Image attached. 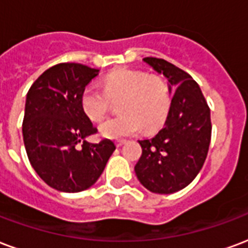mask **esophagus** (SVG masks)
I'll use <instances>...</instances> for the list:
<instances>
[{"label":"esophagus","instance_id":"1","mask_svg":"<svg viewBox=\"0 0 248 248\" xmlns=\"http://www.w3.org/2000/svg\"><path fill=\"white\" fill-rule=\"evenodd\" d=\"M126 142H127L126 139H122V140H117V142H115V146H117V147H121V146H124Z\"/></svg>","mask_w":248,"mask_h":248}]
</instances>
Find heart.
I'll use <instances>...</instances> for the list:
<instances>
[{
	"label": "heart",
	"instance_id": "heart-1",
	"mask_svg": "<svg viewBox=\"0 0 248 248\" xmlns=\"http://www.w3.org/2000/svg\"><path fill=\"white\" fill-rule=\"evenodd\" d=\"M104 89L89 84L81 93V108L88 118L98 122L105 117L112 101H119L118 117L104 121L98 131L108 139H119L139 133L142 127L152 131L166 119L170 105L167 82L143 71L119 68L104 78Z\"/></svg>",
	"mask_w": 248,
	"mask_h": 248
}]
</instances>
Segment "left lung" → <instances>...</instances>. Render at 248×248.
<instances>
[{"mask_svg": "<svg viewBox=\"0 0 248 248\" xmlns=\"http://www.w3.org/2000/svg\"><path fill=\"white\" fill-rule=\"evenodd\" d=\"M170 88H176L163 129L139 140L142 156L135 166L140 184L150 192L175 193L194 180L202 168L212 138L208 102L190 75L164 59L144 58Z\"/></svg>", "mask_w": 248, "mask_h": 248, "instance_id": "8db88e82", "label": "left lung"}]
</instances>
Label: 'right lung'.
Instances as JSON below:
<instances>
[{
  "mask_svg": "<svg viewBox=\"0 0 248 248\" xmlns=\"http://www.w3.org/2000/svg\"><path fill=\"white\" fill-rule=\"evenodd\" d=\"M98 72L84 64H56L27 92L22 124L27 157L40 179L60 192L92 186L115 150L110 139L85 140L97 129L82 111L81 93Z\"/></svg>",
  "mask_w": 248,
  "mask_h": 248,
  "instance_id": "add662e5",
  "label": "right lung"
}]
</instances>
